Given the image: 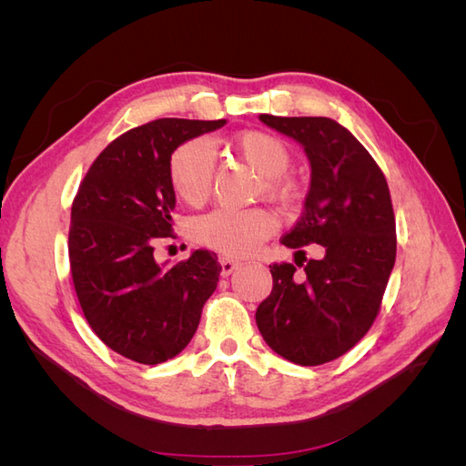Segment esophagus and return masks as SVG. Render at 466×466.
Segmentation results:
<instances>
[{"label": "esophagus", "instance_id": "esophagus-1", "mask_svg": "<svg viewBox=\"0 0 466 466\" xmlns=\"http://www.w3.org/2000/svg\"><path fill=\"white\" fill-rule=\"evenodd\" d=\"M219 264H221V274L223 276H229V274H233L238 266H241V262L238 260H233V258H229V257H223L221 260H219Z\"/></svg>", "mask_w": 466, "mask_h": 466}]
</instances>
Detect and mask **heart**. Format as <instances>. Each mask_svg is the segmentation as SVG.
Here are the masks:
<instances>
[{
	"label": "heart",
	"instance_id": "heart-1",
	"mask_svg": "<svg viewBox=\"0 0 466 466\" xmlns=\"http://www.w3.org/2000/svg\"><path fill=\"white\" fill-rule=\"evenodd\" d=\"M235 151L247 165L264 177V188L272 194L286 190L284 175L291 165V151L279 137L250 130L235 137ZM216 153L200 137L178 146L168 163L171 185L182 202L200 206L214 187ZM276 231V218L262 208H218L194 219L190 233L196 243L229 257H247Z\"/></svg>",
	"mask_w": 466,
	"mask_h": 466
}]
</instances>
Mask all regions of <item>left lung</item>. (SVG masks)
Returning a JSON list of instances; mask_svg holds the SVG:
<instances>
[{"label":"left lung","instance_id":"obj_1","mask_svg":"<svg viewBox=\"0 0 466 466\" xmlns=\"http://www.w3.org/2000/svg\"><path fill=\"white\" fill-rule=\"evenodd\" d=\"M301 144L311 163L305 208L281 245L324 248L305 276L289 262L272 264V293L257 324L276 354L299 365L344 356L368 334L397 258L390 192L375 159L344 126L324 116H258ZM299 268L303 262L295 260Z\"/></svg>","mask_w":466,"mask_h":466}]
</instances>
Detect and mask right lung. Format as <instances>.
<instances>
[{
  "mask_svg": "<svg viewBox=\"0 0 466 466\" xmlns=\"http://www.w3.org/2000/svg\"><path fill=\"white\" fill-rule=\"evenodd\" d=\"M225 120L159 118L110 142L89 167L72 206L69 268L89 327L116 354L157 365L188 346L216 291V252L165 266L155 245L171 237L173 151Z\"/></svg>",
  "mask_w": 466,
  "mask_h": 466,
  "instance_id": "obj_1",
  "label": "right lung"
}]
</instances>
